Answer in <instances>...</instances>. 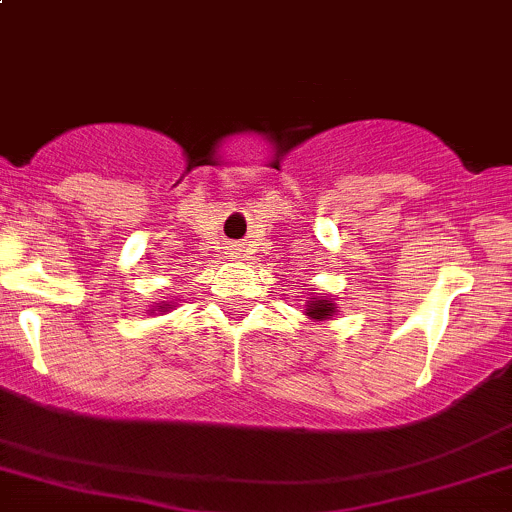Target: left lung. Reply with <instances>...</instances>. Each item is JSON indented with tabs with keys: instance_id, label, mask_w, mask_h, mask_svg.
Masks as SVG:
<instances>
[{
	"instance_id": "left-lung-1",
	"label": "left lung",
	"mask_w": 512,
	"mask_h": 512,
	"mask_svg": "<svg viewBox=\"0 0 512 512\" xmlns=\"http://www.w3.org/2000/svg\"><path fill=\"white\" fill-rule=\"evenodd\" d=\"M335 303L330 299H323V296H313L306 306V316L311 320H328L330 316H335Z\"/></svg>"
}]
</instances>
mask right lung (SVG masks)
Here are the masks:
<instances>
[{
  "label": "right lung",
  "mask_w": 512,
  "mask_h": 512,
  "mask_svg": "<svg viewBox=\"0 0 512 512\" xmlns=\"http://www.w3.org/2000/svg\"><path fill=\"white\" fill-rule=\"evenodd\" d=\"M170 308H172V301H162L160 306H157V311H162V313H165V311H170Z\"/></svg>",
  "instance_id": "right-lung-1"
}]
</instances>
